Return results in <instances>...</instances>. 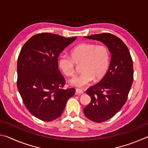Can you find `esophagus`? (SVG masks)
<instances>
[{"label":"esophagus","mask_w":148,"mask_h":148,"mask_svg":"<svg viewBox=\"0 0 148 148\" xmlns=\"http://www.w3.org/2000/svg\"><path fill=\"white\" fill-rule=\"evenodd\" d=\"M84 92V91L81 89H78L77 88L76 89V93L77 95H80V94H82Z\"/></svg>","instance_id":"1"}]
</instances>
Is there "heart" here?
Instances as JSON below:
<instances>
[{"label":"heart","instance_id":"b5f03b06","mask_svg":"<svg viewBox=\"0 0 148 148\" xmlns=\"http://www.w3.org/2000/svg\"><path fill=\"white\" fill-rule=\"evenodd\" d=\"M110 51L104 45L82 43L71 51V57L62 54L58 59V66L64 75L74 76L76 64L81 63L82 72L71 79L70 83L76 87H84L93 80L98 81L106 74L110 64Z\"/></svg>","mask_w":148,"mask_h":148}]
</instances>
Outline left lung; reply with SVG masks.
I'll list each match as a JSON object with an SVG mask.
<instances>
[{"label": "left lung", "instance_id": "left-lung-1", "mask_svg": "<svg viewBox=\"0 0 148 148\" xmlns=\"http://www.w3.org/2000/svg\"><path fill=\"white\" fill-rule=\"evenodd\" d=\"M85 38L102 42L112 53L106 74L86 91L91 101L84 110L85 116L101 123L113 117L126 102L133 82V62L128 47L115 35L103 32Z\"/></svg>", "mask_w": 148, "mask_h": 148}]
</instances>
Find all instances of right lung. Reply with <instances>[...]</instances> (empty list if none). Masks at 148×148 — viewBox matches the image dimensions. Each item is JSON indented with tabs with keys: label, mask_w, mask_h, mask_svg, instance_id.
I'll return each mask as SVG.
<instances>
[{
	"label": "right lung",
	"mask_w": 148,
	"mask_h": 148,
	"mask_svg": "<svg viewBox=\"0 0 148 148\" xmlns=\"http://www.w3.org/2000/svg\"><path fill=\"white\" fill-rule=\"evenodd\" d=\"M76 39L42 32L32 36L22 47L17 59V89L32 116L51 121L61 116L74 88L64 89L65 79L57 59Z\"/></svg>",
	"instance_id": "obj_1"
}]
</instances>
